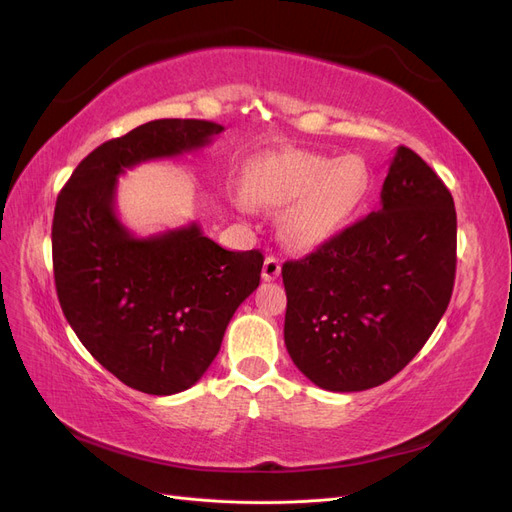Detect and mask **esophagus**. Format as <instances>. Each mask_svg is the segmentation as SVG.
Returning <instances> with one entry per match:
<instances>
[{
	"instance_id": "esophagus-1",
	"label": "esophagus",
	"mask_w": 512,
	"mask_h": 512,
	"mask_svg": "<svg viewBox=\"0 0 512 512\" xmlns=\"http://www.w3.org/2000/svg\"><path fill=\"white\" fill-rule=\"evenodd\" d=\"M282 271V262L273 258V256H267L265 258V265H262V280L265 282H273L277 280V275H280Z\"/></svg>"
}]
</instances>
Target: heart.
I'll list each match as a JSON object with an SVG mask.
<instances>
[{"mask_svg":"<svg viewBox=\"0 0 512 512\" xmlns=\"http://www.w3.org/2000/svg\"><path fill=\"white\" fill-rule=\"evenodd\" d=\"M371 190L369 166L359 156L329 158L309 151H284L256 162L245 175V192L232 203L284 207L280 235L294 252H314L346 228Z\"/></svg>","mask_w":512,"mask_h":512,"instance_id":"heart-1","label":"heart"}]
</instances>
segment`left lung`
I'll return each instance as SVG.
<instances>
[{"label": "left lung", "mask_w": 512, "mask_h": 512, "mask_svg": "<svg viewBox=\"0 0 512 512\" xmlns=\"http://www.w3.org/2000/svg\"><path fill=\"white\" fill-rule=\"evenodd\" d=\"M455 254L451 192L421 156L397 147L380 209L282 267L284 342L292 363L333 393L391 380L444 316Z\"/></svg>", "instance_id": "obj_1"}]
</instances>
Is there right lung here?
<instances>
[{
  "mask_svg": "<svg viewBox=\"0 0 512 512\" xmlns=\"http://www.w3.org/2000/svg\"><path fill=\"white\" fill-rule=\"evenodd\" d=\"M222 130L203 119L143 123L91 151L57 196L59 305L91 356L147 395H175L203 378L265 258L224 250L196 222L136 237L117 215V179L203 149Z\"/></svg>",
  "mask_w": 512,
  "mask_h": 512,
  "instance_id": "right-lung-1",
  "label": "right lung"
}]
</instances>
